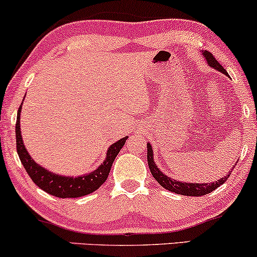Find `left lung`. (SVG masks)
Instances as JSON below:
<instances>
[{
	"instance_id": "1",
	"label": "left lung",
	"mask_w": 257,
	"mask_h": 257,
	"mask_svg": "<svg viewBox=\"0 0 257 257\" xmlns=\"http://www.w3.org/2000/svg\"><path fill=\"white\" fill-rule=\"evenodd\" d=\"M203 55H205L206 57V61L208 62V64L211 67L214 68V69H218L219 72L224 73L225 75L228 76V74L226 70L222 68V66L219 62L215 60V57L213 56L212 52L209 51H203ZM147 162H148V168L151 170V174L154 178L157 179V182L162 185L163 188H165L166 190L169 191H172V193H176V194H181V195H187V196H202V195H206V194H209L211 191L215 190L219 185H221L224 182H226V179L230 177L231 175V171L230 174L225 176V177H222L219 179L217 182H213V183H182V182H177L175 181V179L168 177V176H165L163 174L160 170L157 168V165L154 164V160H153V151H152V146H151L150 144H147ZM234 168V166H233Z\"/></svg>"
}]
</instances>
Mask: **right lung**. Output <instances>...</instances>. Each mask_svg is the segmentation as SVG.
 <instances>
[{"label": "right lung", "mask_w": 257, "mask_h": 257, "mask_svg": "<svg viewBox=\"0 0 257 257\" xmlns=\"http://www.w3.org/2000/svg\"><path fill=\"white\" fill-rule=\"evenodd\" d=\"M20 112L21 105L18 110L17 116V124H15V138H17V151L19 154V158L23 163L25 170L29 174L33 183L38 185L42 190L46 191L50 195H54L61 199L66 197H80L88 195L93 193L100 187L101 184L106 181L107 176L110 174L111 166L117 154L120 151V148L124 146L125 140L128 138H123L118 140L112 146H110L106 153V159L97 170H94L91 174L80 177H64V176H58L56 174L49 172L48 170L38 165L33 162L30 154L27 153L26 148L24 146L23 138H21L20 132Z\"/></svg>", "instance_id": "obj_1"}]
</instances>
